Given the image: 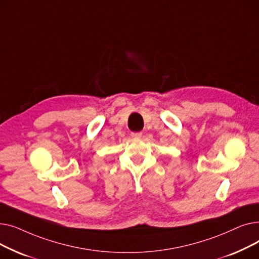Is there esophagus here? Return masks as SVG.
<instances>
[{"mask_svg":"<svg viewBox=\"0 0 259 259\" xmlns=\"http://www.w3.org/2000/svg\"><path fill=\"white\" fill-rule=\"evenodd\" d=\"M143 135V133L142 132H132L131 133V137L132 138H135V139H140L141 137Z\"/></svg>","mask_w":259,"mask_h":259,"instance_id":"34e87169","label":"esophagus"}]
</instances>
